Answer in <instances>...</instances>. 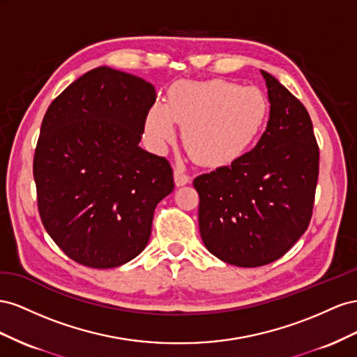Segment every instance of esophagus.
<instances>
[{"mask_svg":"<svg viewBox=\"0 0 357 357\" xmlns=\"http://www.w3.org/2000/svg\"><path fill=\"white\" fill-rule=\"evenodd\" d=\"M173 178H175V184H176V187L187 185L188 182H190V176H188V175H185V173L182 172V170H179V169H176V170H175V173H173Z\"/></svg>","mask_w":357,"mask_h":357,"instance_id":"obj_1","label":"esophagus"}]
</instances>
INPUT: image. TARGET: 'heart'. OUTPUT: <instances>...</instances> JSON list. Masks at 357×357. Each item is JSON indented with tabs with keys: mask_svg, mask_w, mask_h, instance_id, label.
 I'll return each instance as SVG.
<instances>
[{
	"mask_svg": "<svg viewBox=\"0 0 357 357\" xmlns=\"http://www.w3.org/2000/svg\"><path fill=\"white\" fill-rule=\"evenodd\" d=\"M269 105L257 88L229 80H179L166 106L152 105L145 128L158 148L176 139L175 122L184 127L188 154L208 167L229 166L254 146L266 126Z\"/></svg>",
	"mask_w": 357,
	"mask_h": 357,
	"instance_id": "b5f03b06",
	"label": "heart"
}]
</instances>
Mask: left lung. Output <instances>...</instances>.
Listing matches in <instances>:
<instances>
[{
	"label": "left lung",
	"mask_w": 357,
	"mask_h": 357,
	"mask_svg": "<svg viewBox=\"0 0 357 357\" xmlns=\"http://www.w3.org/2000/svg\"><path fill=\"white\" fill-rule=\"evenodd\" d=\"M271 114L257 145L230 166L200 175L199 229L208 251L241 268L282 257L308 229L319 145L307 109L266 71Z\"/></svg>",
	"instance_id": "8db88e82"
}]
</instances>
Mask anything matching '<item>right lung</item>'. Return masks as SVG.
<instances>
[{"mask_svg":"<svg viewBox=\"0 0 357 357\" xmlns=\"http://www.w3.org/2000/svg\"><path fill=\"white\" fill-rule=\"evenodd\" d=\"M155 89L97 67L46 110L34 154L38 213L49 236L84 266H121L145 250L158 203L175 188L165 157L142 149Z\"/></svg>","mask_w":357,"mask_h":357,"instance_id":"add662e5","label":"right lung"}]
</instances>
